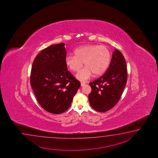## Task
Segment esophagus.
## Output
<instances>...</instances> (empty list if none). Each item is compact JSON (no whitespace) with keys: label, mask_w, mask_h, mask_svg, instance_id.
I'll return each instance as SVG.
<instances>
[{"label":"esophagus","mask_w":158,"mask_h":158,"mask_svg":"<svg viewBox=\"0 0 158 158\" xmlns=\"http://www.w3.org/2000/svg\"><path fill=\"white\" fill-rule=\"evenodd\" d=\"M86 84V82H81V86H83L84 85H85Z\"/></svg>","instance_id":"34e87169"}]
</instances>
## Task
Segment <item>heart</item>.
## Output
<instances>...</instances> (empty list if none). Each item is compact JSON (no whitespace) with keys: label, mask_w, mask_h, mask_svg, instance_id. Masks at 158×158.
Listing matches in <instances>:
<instances>
[{"label":"heart","mask_w":158,"mask_h":158,"mask_svg":"<svg viewBox=\"0 0 158 158\" xmlns=\"http://www.w3.org/2000/svg\"><path fill=\"white\" fill-rule=\"evenodd\" d=\"M74 55H68L65 64L71 71L77 72L84 63L85 67L76 76L82 81L88 80L93 73L96 76L104 73L111 60L110 51L103 45L89 44L82 46L74 51Z\"/></svg>","instance_id":"b5f03b06"}]
</instances>
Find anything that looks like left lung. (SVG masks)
Here are the masks:
<instances>
[{"instance_id": "1", "label": "left lung", "mask_w": 158, "mask_h": 158, "mask_svg": "<svg viewBox=\"0 0 158 158\" xmlns=\"http://www.w3.org/2000/svg\"><path fill=\"white\" fill-rule=\"evenodd\" d=\"M127 81V69L121 52L114 50L109 68L102 77L90 83L91 92L89 100L91 107L104 112L117 104Z\"/></svg>"}]
</instances>
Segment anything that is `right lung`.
<instances>
[{"mask_svg":"<svg viewBox=\"0 0 158 158\" xmlns=\"http://www.w3.org/2000/svg\"><path fill=\"white\" fill-rule=\"evenodd\" d=\"M64 46L53 44L42 51L31 71L30 84L37 101L44 110L54 114L67 110L81 86L67 71Z\"/></svg>","mask_w":158,"mask_h":158,"instance_id":"obj_1","label":"right lung"}]
</instances>
